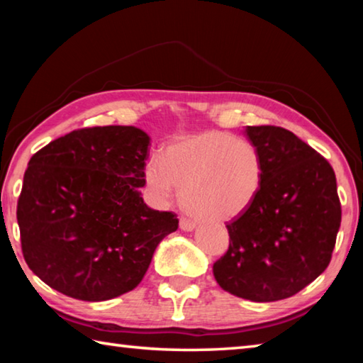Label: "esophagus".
Here are the masks:
<instances>
[{
  "mask_svg": "<svg viewBox=\"0 0 363 363\" xmlns=\"http://www.w3.org/2000/svg\"><path fill=\"white\" fill-rule=\"evenodd\" d=\"M179 227H181L182 230H186V232H192L196 225H195V223H192V220L181 218L179 219Z\"/></svg>",
  "mask_w": 363,
  "mask_h": 363,
  "instance_id": "34e87169",
  "label": "esophagus"
}]
</instances>
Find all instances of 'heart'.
I'll return each mask as SVG.
<instances>
[{"label":"heart","instance_id":"heart-1","mask_svg":"<svg viewBox=\"0 0 363 363\" xmlns=\"http://www.w3.org/2000/svg\"><path fill=\"white\" fill-rule=\"evenodd\" d=\"M144 181L157 205H169L179 189L189 214L205 223H225L240 218L256 201L264 163L250 140L210 130L168 144L162 157L147 162Z\"/></svg>","mask_w":363,"mask_h":363}]
</instances>
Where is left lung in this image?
Segmentation results:
<instances>
[{
    "mask_svg": "<svg viewBox=\"0 0 363 363\" xmlns=\"http://www.w3.org/2000/svg\"><path fill=\"white\" fill-rule=\"evenodd\" d=\"M261 153L264 181L250 210L227 224L230 243L214 279L233 296L270 303L290 298L328 267L341 224L333 168L279 126H247Z\"/></svg>",
    "mask_w": 363,
    "mask_h": 363,
    "instance_id": "left-lung-1",
    "label": "left lung"
}]
</instances>
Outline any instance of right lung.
I'll return each instance as SVG.
<instances>
[{"mask_svg": "<svg viewBox=\"0 0 363 363\" xmlns=\"http://www.w3.org/2000/svg\"><path fill=\"white\" fill-rule=\"evenodd\" d=\"M150 136L136 126L72 131L30 158L17 203L23 257L54 290L107 301L136 288L174 213L144 203Z\"/></svg>", "mask_w": 363, "mask_h": 363, "instance_id": "obj_1", "label": "right lung"}]
</instances>
